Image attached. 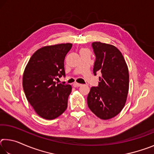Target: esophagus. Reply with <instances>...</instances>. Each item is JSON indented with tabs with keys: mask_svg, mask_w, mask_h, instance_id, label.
<instances>
[{
	"mask_svg": "<svg viewBox=\"0 0 154 154\" xmlns=\"http://www.w3.org/2000/svg\"><path fill=\"white\" fill-rule=\"evenodd\" d=\"M72 85H73V87H75V88H78V87L81 86L82 84H80V83H74L73 84H72Z\"/></svg>",
	"mask_w": 154,
	"mask_h": 154,
	"instance_id": "obj_1",
	"label": "esophagus"
}]
</instances>
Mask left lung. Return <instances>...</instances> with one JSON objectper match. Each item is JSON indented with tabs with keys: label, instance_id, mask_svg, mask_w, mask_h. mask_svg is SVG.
Returning a JSON list of instances; mask_svg holds the SVG:
<instances>
[{
	"label": "left lung",
	"instance_id": "1",
	"mask_svg": "<svg viewBox=\"0 0 154 154\" xmlns=\"http://www.w3.org/2000/svg\"><path fill=\"white\" fill-rule=\"evenodd\" d=\"M96 60L93 72H101L98 85L92 87L88 95V106L102 119H109L120 113L129 89L128 69L119 49L110 44H92Z\"/></svg>",
	"mask_w": 154,
	"mask_h": 154
}]
</instances>
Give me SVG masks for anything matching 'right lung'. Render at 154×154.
Here are the masks:
<instances>
[{"label":"right lung","mask_w":154,"mask_h":154,"mask_svg":"<svg viewBox=\"0 0 154 154\" xmlns=\"http://www.w3.org/2000/svg\"><path fill=\"white\" fill-rule=\"evenodd\" d=\"M71 43L43 47L31 56L23 74L26 97L38 116L54 119L67 108L71 85L57 84L55 80L65 77L64 61Z\"/></svg>","instance_id":"add662e5"}]
</instances>
